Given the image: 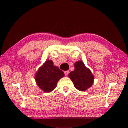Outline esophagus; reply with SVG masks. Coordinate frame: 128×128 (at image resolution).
Returning a JSON list of instances; mask_svg holds the SVG:
<instances>
[{
  "label": "esophagus",
  "mask_w": 128,
  "mask_h": 128,
  "mask_svg": "<svg viewBox=\"0 0 128 128\" xmlns=\"http://www.w3.org/2000/svg\"><path fill=\"white\" fill-rule=\"evenodd\" d=\"M64 74H65V76H67V75H68V74H69V72L68 70H66V71H64Z\"/></svg>",
  "instance_id": "1"
}]
</instances>
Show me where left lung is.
Here are the masks:
<instances>
[{"label":"left lung","mask_w":128,"mask_h":128,"mask_svg":"<svg viewBox=\"0 0 128 128\" xmlns=\"http://www.w3.org/2000/svg\"><path fill=\"white\" fill-rule=\"evenodd\" d=\"M69 78L73 82L75 88L81 92H84L92 86L94 77L92 72L82 60L74 64V70L69 73Z\"/></svg>","instance_id":"1"}]
</instances>
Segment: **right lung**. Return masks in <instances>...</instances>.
I'll return each instance as SVG.
<instances>
[{
    "label": "right lung",
    "instance_id": "right-lung-1",
    "mask_svg": "<svg viewBox=\"0 0 128 128\" xmlns=\"http://www.w3.org/2000/svg\"><path fill=\"white\" fill-rule=\"evenodd\" d=\"M64 76V73L54 65L53 61L46 60L35 74V80L40 89L50 92L56 88L58 82Z\"/></svg>",
    "mask_w": 128,
    "mask_h": 128
}]
</instances>
